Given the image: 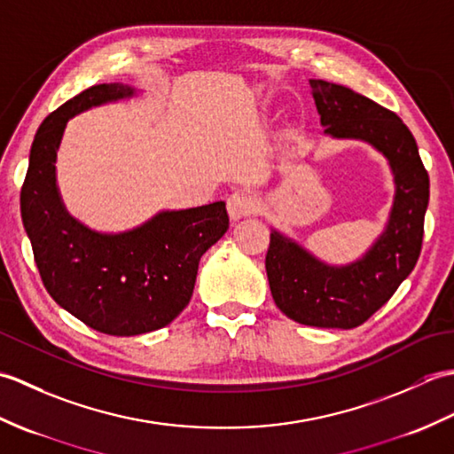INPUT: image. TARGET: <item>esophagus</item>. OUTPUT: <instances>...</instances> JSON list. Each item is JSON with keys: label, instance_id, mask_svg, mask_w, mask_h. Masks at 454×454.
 <instances>
[{"label": "esophagus", "instance_id": "obj_1", "mask_svg": "<svg viewBox=\"0 0 454 454\" xmlns=\"http://www.w3.org/2000/svg\"><path fill=\"white\" fill-rule=\"evenodd\" d=\"M226 208H228L230 220L238 222V220L249 216L255 210V197L247 191H236L228 197Z\"/></svg>", "mask_w": 454, "mask_h": 454}]
</instances>
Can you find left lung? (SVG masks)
<instances>
[{"instance_id":"left-lung-1","label":"left lung","mask_w":454,"mask_h":454,"mask_svg":"<svg viewBox=\"0 0 454 454\" xmlns=\"http://www.w3.org/2000/svg\"><path fill=\"white\" fill-rule=\"evenodd\" d=\"M324 134L369 144L384 156L394 181L387 224L361 257L335 265L271 226L265 269L273 301L291 320L351 330L388 302L413 271L421 252L429 176L416 138L398 114L345 85L310 80Z\"/></svg>"}]
</instances>
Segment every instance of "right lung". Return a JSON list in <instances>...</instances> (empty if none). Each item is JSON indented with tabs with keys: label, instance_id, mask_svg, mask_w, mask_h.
Here are the masks:
<instances>
[{
	"label": "right lung",
	"instance_id": "add662e5",
	"mask_svg": "<svg viewBox=\"0 0 454 454\" xmlns=\"http://www.w3.org/2000/svg\"><path fill=\"white\" fill-rule=\"evenodd\" d=\"M124 83L75 95L38 127L21 189V218L46 291L64 310L109 335L148 333L191 301L202 254L228 230L226 202L158 210L122 232H101L70 215L56 160L67 121L101 105L138 98Z\"/></svg>",
	"mask_w": 454,
	"mask_h": 454
}]
</instances>
